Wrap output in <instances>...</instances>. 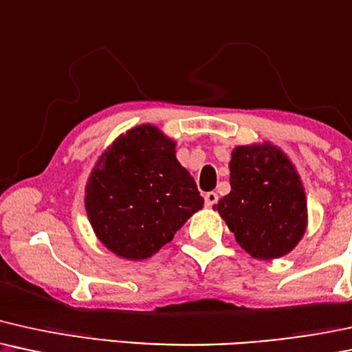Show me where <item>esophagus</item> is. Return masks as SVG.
I'll use <instances>...</instances> for the list:
<instances>
[{
    "label": "esophagus",
    "mask_w": 352,
    "mask_h": 352,
    "mask_svg": "<svg viewBox=\"0 0 352 352\" xmlns=\"http://www.w3.org/2000/svg\"><path fill=\"white\" fill-rule=\"evenodd\" d=\"M217 199H219V196L216 192H206V196H204V202H206V206H208V208H212L214 204H217Z\"/></svg>",
    "instance_id": "obj_1"
}]
</instances>
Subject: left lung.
I'll list each match as a JSON object with an SVG mask.
<instances>
[{"mask_svg": "<svg viewBox=\"0 0 352 352\" xmlns=\"http://www.w3.org/2000/svg\"><path fill=\"white\" fill-rule=\"evenodd\" d=\"M230 192L216 209L235 241L254 258L287 255L307 230V199L298 173L274 144L232 151Z\"/></svg>", "mask_w": 352, "mask_h": 352, "instance_id": "8db88e82", "label": "left lung"}]
</instances>
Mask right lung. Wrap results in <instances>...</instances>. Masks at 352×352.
<instances>
[{
  "instance_id": "1",
  "label": "right lung",
  "mask_w": 352,
  "mask_h": 352,
  "mask_svg": "<svg viewBox=\"0 0 352 352\" xmlns=\"http://www.w3.org/2000/svg\"><path fill=\"white\" fill-rule=\"evenodd\" d=\"M85 192L97 237L128 260L156 254L204 204L175 142L153 125L120 136L95 164Z\"/></svg>"
}]
</instances>
